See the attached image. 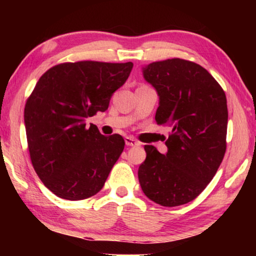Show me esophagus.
<instances>
[{"label":"esophagus","instance_id":"esophagus-1","mask_svg":"<svg viewBox=\"0 0 256 256\" xmlns=\"http://www.w3.org/2000/svg\"><path fill=\"white\" fill-rule=\"evenodd\" d=\"M124 142L128 146H135L140 144V143L136 141L134 138H130V136H127V138H124Z\"/></svg>","mask_w":256,"mask_h":256}]
</instances>
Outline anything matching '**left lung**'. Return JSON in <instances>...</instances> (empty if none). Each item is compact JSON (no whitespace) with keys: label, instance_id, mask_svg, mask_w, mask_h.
<instances>
[{"label":"left lung","instance_id":"8db88e82","mask_svg":"<svg viewBox=\"0 0 256 256\" xmlns=\"http://www.w3.org/2000/svg\"><path fill=\"white\" fill-rule=\"evenodd\" d=\"M160 98L156 122L171 128L168 152L144 146L138 168L142 191L166 208L194 200L212 180L226 152L227 100L216 80L200 65L174 58L142 68Z\"/></svg>","mask_w":256,"mask_h":256}]
</instances>
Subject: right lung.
<instances>
[{
  "mask_svg": "<svg viewBox=\"0 0 256 256\" xmlns=\"http://www.w3.org/2000/svg\"><path fill=\"white\" fill-rule=\"evenodd\" d=\"M132 68V62H64L37 82L24 108L28 146L38 177L57 197L82 200L104 188L124 140L85 121L107 110Z\"/></svg>",
  "mask_w": 256,
  "mask_h": 256,
  "instance_id": "right-lung-1",
  "label": "right lung"
}]
</instances>
